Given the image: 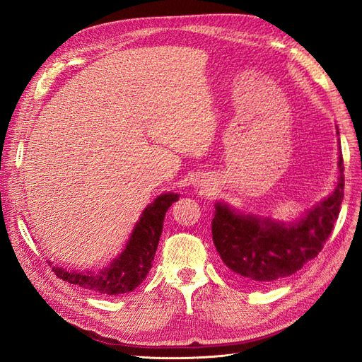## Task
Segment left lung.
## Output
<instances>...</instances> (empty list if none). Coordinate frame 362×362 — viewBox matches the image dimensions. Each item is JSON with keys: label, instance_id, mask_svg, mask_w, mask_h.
I'll return each instance as SVG.
<instances>
[{"label": "left lung", "instance_id": "obj_1", "mask_svg": "<svg viewBox=\"0 0 362 362\" xmlns=\"http://www.w3.org/2000/svg\"><path fill=\"white\" fill-rule=\"evenodd\" d=\"M343 170L338 139V180L334 190L290 222L243 213L225 201H217L211 234L226 267L250 282L267 284L293 275L319 255L343 202Z\"/></svg>", "mask_w": 362, "mask_h": 362}]
</instances>
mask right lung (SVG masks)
<instances>
[{"instance_id":"obj_1","label":"right lung","mask_w":362,"mask_h":362,"mask_svg":"<svg viewBox=\"0 0 362 362\" xmlns=\"http://www.w3.org/2000/svg\"><path fill=\"white\" fill-rule=\"evenodd\" d=\"M178 198V193L164 192L148 204L134 223L122 252L116 255L107 267L96 272H80L57 264L52 266L51 262L52 272L60 279L95 293L117 296L133 291L144 282L152 267L163 231L164 214Z\"/></svg>"}]
</instances>
